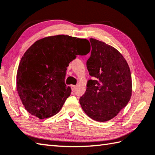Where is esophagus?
Returning <instances> with one entry per match:
<instances>
[{
  "instance_id": "34e87169",
  "label": "esophagus",
  "mask_w": 155,
  "mask_h": 155,
  "mask_svg": "<svg viewBox=\"0 0 155 155\" xmlns=\"http://www.w3.org/2000/svg\"><path fill=\"white\" fill-rule=\"evenodd\" d=\"M71 89H72V91H74L75 89H76V86L75 85H71Z\"/></svg>"
}]
</instances>
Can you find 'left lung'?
<instances>
[{
	"instance_id": "8db88e82",
	"label": "left lung",
	"mask_w": 155,
	"mask_h": 155,
	"mask_svg": "<svg viewBox=\"0 0 155 155\" xmlns=\"http://www.w3.org/2000/svg\"><path fill=\"white\" fill-rule=\"evenodd\" d=\"M92 50L87 67L93 79L79 99L88 116L97 122L116 117L132 96V77L129 66L119 51L105 42L91 38Z\"/></svg>"
}]
</instances>
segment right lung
<instances>
[{"mask_svg": "<svg viewBox=\"0 0 155 155\" xmlns=\"http://www.w3.org/2000/svg\"><path fill=\"white\" fill-rule=\"evenodd\" d=\"M90 50L87 39L64 35L49 36L31 45L17 73V90L25 110L39 119L58 113L71 93L64 83L66 68L77 55H86Z\"/></svg>", "mask_w": 155, "mask_h": 155, "instance_id": "1", "label": "right lung"}]
</instances>
